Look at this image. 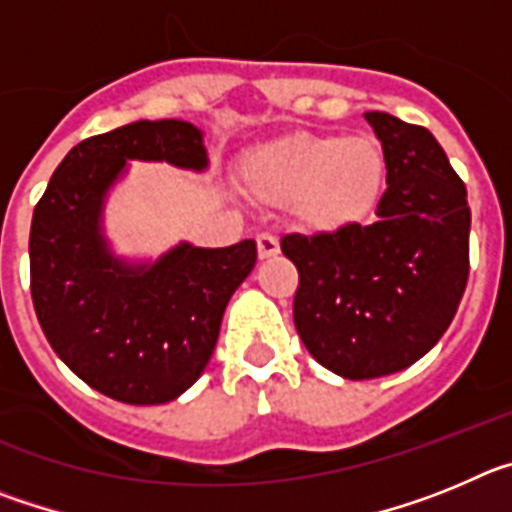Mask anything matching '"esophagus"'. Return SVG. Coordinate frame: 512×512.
I'll use <instances>...</instances> for the list:
<instances>
[{
	"instance_id": "34e87169",
	"label": "esophagus",
	"mask_w": 512,
	"mask_h": 512,
	"mask_svg": "<svg viewBox=\"0 0 512 512\" xmlns=\"http://www.w3.org/2000/svg\"><path fill=\"white\" fill-rule=\"evenodd\" d=\"M256 246H259V256H261V259H271V256H277V253H279L277 235H271V233H259V235H256Z\"/></svg>"
}]
</instances>
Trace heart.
I'll return each mask as SVG.
<instances>
[{
    "instance_id": "b5f03b06",
    "label": "heart",
    "mask_w": 512,
    "mask_h": 512,
    "mask_svg": "<svg viewBox=\"0 0 512 512\" xmlns=\"http://www.w3.org/2000/svg\"><path fill=\"white\" fill-rule=\"evenodd\" d=\"M387 174L384 148L372 135L295 133L253 148L246 184L266 202H295L300 223L336 233L377 205Z\"/></svg>"
}]
</instances>
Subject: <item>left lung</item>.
Segmentation results:
<instances>
[{
	"instance_id": "1",
	"label": "left lung",
	"mask_w": 512,
	"mask_h": 512,
	"mask_svg": "<svg viewBox=\"0 0 512 512\" xmlns=\"http://www.w3.org/2000/svg\"><path fill=\"white\" fill-rule=\"evenodd\" d=\"M387 158L369 225L284 235L297 266L295 325L325 369L377 379L408 369L446 333L469 279L467 187L438 140L387 112H366Z\"/></svg>"
}]
</instances>
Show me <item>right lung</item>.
<instances>
[{"label":"right lung","instance_id":"add662e5","mask_svg":"<svg viewBox=\"0 0 512 512\" xmlns=\"http://www.w3.org/2000/svg\"><path fill=\"white\" fill-rule=\"evenodd\" d=\"M128 158L207 166L202 133L184 120H138L81 140L35 205L30 295L45 338L76 377L117 402L158 405L205 372L256 243H182L156 264L117 261L99 215Z\"/></svg>","mask_w":512,"mask_h":512}]
</instances>
